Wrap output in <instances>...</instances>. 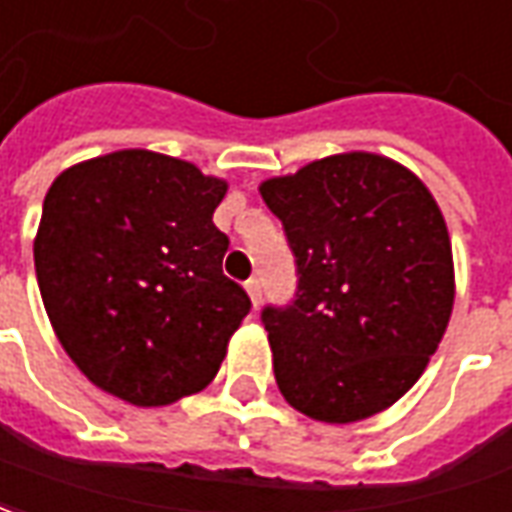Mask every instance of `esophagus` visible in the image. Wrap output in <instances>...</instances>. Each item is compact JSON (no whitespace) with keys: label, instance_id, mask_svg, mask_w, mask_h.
<instances>
[{"label":"esophagus","instance_id":"obj_1","mask_svg":"<svg viewBox=\"0 0 512 512\" xmlns=\"http://www.w3.org/2000/svg\"><path fill=\"white\" fill-rule=\"evenodd\" d=\"M245 289H248L250 303L259 306V303H262V284H259V278H248V281H245Z\"/></svg>","mask_w":512,"mask_h":512}]
</instances>
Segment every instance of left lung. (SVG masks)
<instances>
[{
  "instance_id": "1",
  "label": "left lung",
  "mask_w": 512,
  "mask_h": 512,
  "mask_svg": "<svg viewBox=\"0 0 512 512\" xmlns=\"http://www.w3.org/2000/svg\"><path fill=\"white\" fill-rule=\"evenodd\" d=\"M259 192L297 267L295 300L262 311L284 400L331 424L386 411L452 314V245L433 195L366 151L317 159Z\"/></svg>"
}]
</instances>
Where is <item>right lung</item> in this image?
<instances>
[{
  "instance_id": "right-lung-1",
  "label": "right lung",
  "mask_w": 512,
  "mask_h": 512,
  "mask_svg": "<svg viewBox=\"0 0 512 512\" xmlns=\"http://www.w3.org/2000/svg\"><path fill=\"white\" fill-rule=\"evenodd\" d=\"M228 184L129 148L63 170L46 192L35 275L57 339L85 378L157 408L206 389L248 292L223 275L212 223Z\"/></svg>"
}]
</instances>
